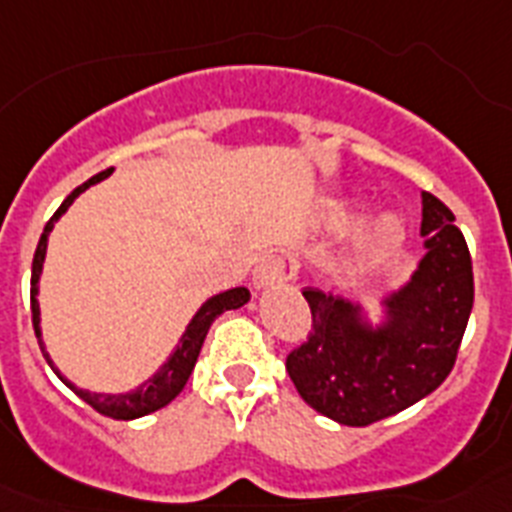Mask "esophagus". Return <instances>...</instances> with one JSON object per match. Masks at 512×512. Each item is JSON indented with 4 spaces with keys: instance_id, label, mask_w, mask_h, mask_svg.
<instances>
[{
    "instance_id": "1",
    "label": "esophagus",
    "mask_w": 512,
    "mask_h": 512,
    "mask_svg": "<svg viewBox=\"0 0 512 512\" xmlns=\"http://www.w3.org/2000/svg\"><path fill=\"white\" fill-rule=\"evenodd\" d=\"M284 279H287V261L282 256L266 253L253 266V287L256 289L271 287V284H279Z\"/></svg>"
}]
</instances>
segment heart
Masks as SVG:
<instances>
[{"instance_id": "1", "label": "heart", "mask_w": 512, "mask_h": 512, "mask_svg": "<svg viewBox=\"0 0 512 512\" xmlns=\"http://www.w3.org/2000/svg\"><path fill=\"white\" fill-rule=\"evenodd\" d=\"M354 215L356 207L351 202H333V205L325 207L323 225L328 230H343L351 225ZM402 233H405V223H402L400 212L382 210L374 217H369L356 230L354 238H351V246H348V253H351V259L364 264V261L377 259V256L387 253L390 248H395L402 241Z\"/></svg>"}]
</instances>
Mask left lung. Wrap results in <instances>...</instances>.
Instances as JSON below:
<instances>
[{
	"mask_svg": "<svg viewBox=\"0 0 512 512\" xmlns=\"http://www.w3.org/2000/svg\"><path fill=\"white\" fill-rule=\"evenodd\" d=\"M425 256L384 297L374 328L361 305L307 287L312 330L287 356L289 379L312 410L341 425H372L410 408L454 369L474 305L472 256L454 212L423 192Z\"/></svg>",
	"mask_w": 512,
	"mask_h": 512,
	"instance_id": "left-lung-1",
	"label": "left lung"
}]
</instances>
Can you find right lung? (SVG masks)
Instances as JSON below:
<instances>
[{
	"mask_svg": "<svg viewBox=\"0 0 512 512\" xmlns=\"http://www.w3.org/2000/svg\"><path fill=\"white\" fill-rule=\"evenodd\" d=\"M110 174H112V169L99 171V174L92 176L89 182H84L81 187H76L74 192H71L69 197L63 200V205L53 212L51 220L45 223L43 235H40V241H38V248H35V259H33V279H30V310H33V328H35V336H38L40 351H43L48 366H51L53 372L58 374V379H61V382L66 384L69 390H74L81 400L87 402V405H92L97 413L107 415V418H115V420H133V418H143V415H148V413H156V410H161L164 405H169V402L184 390V384H187L189 374H192L194 364H197V356H200L202 343H205V336H207V330H210L212 320H215L217 315H223L225 310H238V307L246 305L248 297H251V292H248L246 287H235V289H228V292H220V295L210 297V300H207L205 305L197 310V315L192 318V323L187 325V330H184V336L179 338V346H176L174 354L169 356V361H166V364L161 366V369H158L151 379H146V382L140 384V387H135V390L122 392V395H104V392H89V390H81V387H76V384H71L69 379L58 372V366L53 364L51 356H48V351H45V346H43V333H40V305H38L40 271H43L45 248H48V235H51V230H53V225H56L58 217L69 210L71 202H74L76 197L84 192V189H89L92 184L102 182V179H107Z\"/></svg>",
	"mask_w": 512,
	"mask_h": 512,
	"instance_id": "right-lung-1",
	"label": "right lung"
}]
</instances>
